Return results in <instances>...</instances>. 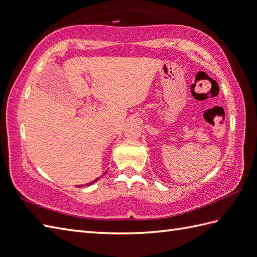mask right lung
<instances>
[{
  "label": "right lung",
  "mask_w": 257,
  "mask_h": 257,
  "mask_svg": "<svg viewBox=\"0 0 257 257\" xmlns=\"http://www.w3.org/2000/svg\"><path fill=\"white\" fill-rule=\"evenodd\" d=\"M104 174H105V173H104ZM97 181H98V178H96V180H94V181H92L91 183H87V184H86V186H91V185H92L93 183H95V182H97ZM80 187H81V186H80Z\"/></svg>",
  "instance_id": "right-lung-1"
}]
</instances>
